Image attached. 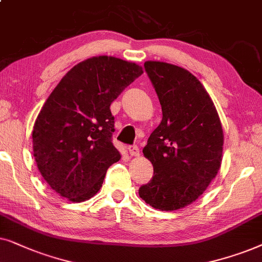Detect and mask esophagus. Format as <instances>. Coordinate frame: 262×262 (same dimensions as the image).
I'll use <instances>...</instances> for the list:
<instances>
[{
  "mask_svg": "<svg viewBox=\"0 0 262 262\" xmlns=\"http://www.w3.org/2000/svg\"><path fill=\"white\" fill-rule=\"evenodd\" d=\"M128 151H129V155L130 156H134V157H138L140 155V149L137 145H133V146H128Z\"/></svg>",
  "mask_w": 262,
  "mask_h": 262,
  "instance_id": "1",
  "label": "esophagus"
}]
</instances>
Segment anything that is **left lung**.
Returning <instances> with one entry per match:
<instances>
[{
	"mask_svg": "<svg viewBox=\"0 0 262 262\" xmlns=\"http://www.w3.org/2000/svg\"><path fill=\"white\" fill-rule=\"evenodd\" d=\"M144 67L163 118L142 149L153 177L139 195L157 210L176 211L196 200L217 176L224 134L210 95L190 72L159 61Z\"/></svg>",
	"mask_w": 262,
	"mask_h": 262,
	"instance_id": "obj_1",
	"label": "left lung"
}]
</instances>
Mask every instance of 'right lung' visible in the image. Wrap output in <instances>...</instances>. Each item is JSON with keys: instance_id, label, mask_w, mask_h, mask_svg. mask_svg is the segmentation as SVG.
Here are the masks:
<instances>
[{"instance_id": "right-lung-1", "label": "right lung", "mask_w": 262, "mask_h": 262, "mask_svg": "<svg viewBox=\"0 0 262 262\" xmlns=\"http://www.w3.org/2000/svg\"><path fill=\"white\" fill-rule=\"evenodd\" d=\"M142 73L139 64L113 56L91 57L48 97L33 125V156L45 182L62 198L89 200L121 159L111 140L110 105Z\"/></svg>"}]
</instances>
